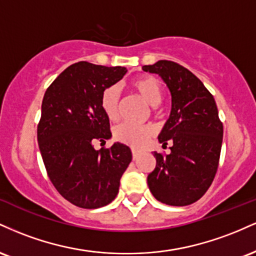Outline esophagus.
Wrapping results in <instances>:
<instances>
[{"instance_id": "esophagus-1", "label": "esophagus", "mask_w": 256, "mask_h": 256, "mask_svg": "<svg viewBox=\"0 0 256 256\" xmlns=\"http://www.w3.org/2000/svg\"><path fill=\"white\" fill-rule=\"evenodd\" d=\"M138 156H140V152L132 149V158H134V160H137Z\"/></svg>"}]
</instances>
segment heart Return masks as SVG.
<instances>
[{
  "label": "heart",
  "mask_w": 256,
  "mask_h": 256,
  "mask_svg": "<svg viewBox=\"0 0 256 256\" xmlns=\"http://www.w3.org/2000/svg\"><path fill=\"white\" fill-rule=\"evenodd\" d=\"M131 88L146 104L156 106L164 95L162 85L154 76H142L131 82ZM101 108L110 122L119 118V90L116 86H108L101 95ZM114 140L132 148H142L152 137V128L148 125H134L122 122L113 130Z\"/></svg>",
  "instance_id": "1"
}]
</instances>
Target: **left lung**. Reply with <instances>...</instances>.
<instances>
[{"label":"left lung","mask_w":256,"mask_h":256,"mask_svg":"<svg viewBox=\"0 0 256 256\" xmlns=\"http://www.w3.org/2000/svg\"><path fill=\"white\" fill-rule=\"evenodd\" d=\"M156 73L172 96L170 118L158 134L168 155L154 152L156 166L148 174V186L158 201L170 206L196 202L212 184L219 166L222 122L212 94L184 66L168 60L142 67Z\"/></svg>","instance_id":"8db88e82"}]
</instances>
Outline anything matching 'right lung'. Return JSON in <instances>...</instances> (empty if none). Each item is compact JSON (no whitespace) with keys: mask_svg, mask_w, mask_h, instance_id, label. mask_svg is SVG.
Instances as JSON below:
<instances>
[{"mask_svg":"<svg viewBox=\"0 0 256 256\" xmlns=\"http://www.w3.org/2000/svg\"><path fill=\"white\" fill-rule=\"evenodd\" d=\"M125 67L79 61L67 67L44 94L37 140L44 166L58 194L85 210L110 204L132 160L130 148L114 143L94 149L112 136L101 95L125 76Z\"/></svg>","mask_w":256,"mask_h":256,"instance_id":"add662e5","label":"right lung"}]
</instances>
